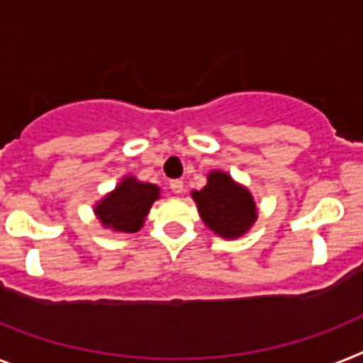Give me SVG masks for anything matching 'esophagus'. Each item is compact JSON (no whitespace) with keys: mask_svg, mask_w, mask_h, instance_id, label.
Wrapping results in <instances>:
<instances>
[{"mask_svg":"<svg viewBox=\"0 0 363 363\" xmlns=\"http://www.w3.org/2000/svg\"><path fill=\"white\" fill-rule=\"evenodd\" d=\"M169 188H172L173 194H182V191H184V182L175 179V181L169 182Z\"/></svg>","mask_w":363,"mask_h":363,"instance_id":"obj_1","label":"esophagus"}]
</instances>
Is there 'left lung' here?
Here are the masks:
<instances>
[{
  "label": "left lung",
  "instance_id": "left-lung-1",
  "mask_svg": "<svg viewBox=\"0 0 363 363\" xmlns=\"http://www.w3.org/2000/svg\"><path fill=\"white\" fill-rule=\"evenodd\" d=\"M191 197L206 227L223 238H238L257 219V205L249 190L223 172L210 173L208 184Z\"/></svg>",
  "mask_w": 363,
  "mask_h": 363
}]
</instances>
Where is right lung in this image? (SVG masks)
<instances>
[{"mask_svg": "<svg viewBox=\"0 0 363 363\" xmlns=\"http://www.w3.org/2000/svg\"><path fill=\"white\" fill-rule=\"evenodd\" d=\"M158 186L125 177L112 194L96 206V214L105 227L118 233H136L144 225L149 208L158 199Z\"/></svg>", "mask_w": 363, "mask_h": 363, "instance_id": "add662e5", "label": "right lung"}]
</instances>
